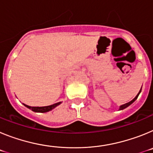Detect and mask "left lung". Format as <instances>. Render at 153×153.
Listing matches in <instances>:
<instances>
[{
    "mask_svg": "<svg viewBox=\"0 0 153 153\" xmlns=\"http://www.w3.org/2000/svg\"><path fill=\"white\" fill-rule=\"evenodd\" d=\"M141 90H142V88H141ZM141 90H140V93H138V94H137V96H136V97H135V98L133 99V100H131L130 102H127V103H126V104H123V105H122V106H120V110H122V109H126V107H128V106H130L131 104H132V102H134V101L136 100V99L138 98V97H139V95H140V92H141Z\"/></svg>",
    "mask_w": 153,
    "mask_h": 153,
    "instance_id": "1",
    "label": "left lung"
}]
</instances>
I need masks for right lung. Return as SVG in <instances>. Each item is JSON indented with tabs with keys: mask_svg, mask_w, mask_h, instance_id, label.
<instances>
[{
	"mask_svg": "<svg viewBox=\"0 0 153 153\" xmlns=\"http://www.w3.org/2000/svg\"><path fill=\"white\" fill-rule=\"evenodd\" d=\"M61 103L60 102H56L55 104H53V105H51V106H41V107H39V106H27V105H25L24 106H27V108L30 109L33 112H37V113H47L48 111H51V109H54L56 106H57L58 105H60Z\"/></svg>",
	"mask_w": 153,
	"mask_h": 153,
	"instance_id": "right-lung-1",
	"label": "right lung"
}]
</instances>
